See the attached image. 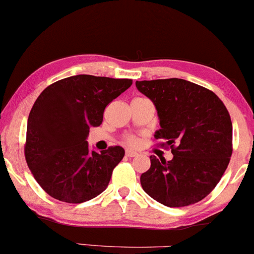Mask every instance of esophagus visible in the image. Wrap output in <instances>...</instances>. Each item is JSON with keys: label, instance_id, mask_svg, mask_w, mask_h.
I'll return each instance as SVG.
<instances>
[{"label": "esophagus", "instance_id": "1", "mask_svg": "<svg viewBox=\"0 0 254 254\" xmlns=\"http://www.w3.org/2000/svg\"><path fill=\"white\" fill-rule=\"evenodd\" d=\"M125 155H127V157H135V156H137V153H136V151H133V150L127 149V151H125Z\"/></svg>", "mask_w": 254, "mask_h": 254}]
</instances>
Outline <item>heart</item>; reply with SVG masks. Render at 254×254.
I'll use <instances>...</instances> for the list:
<instances>
[{
  "label": "heart",
  "mask_w": 254,
  "mask_h": 254,
  "mask_svg": "<svg viewBox=\"0 0 254 254\" xmlns=\"http://www.w3.org/2000/svg\"><path fill=\"white\" fill-rule=\"evenodd\" d=\"M129 142H130V143H135V138H130Z\"/></svg>",
  "instance_id": "heart-1"
}]
</instances>
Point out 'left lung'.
I'll list each match as a JSON object with an SVG mask.
<instances>
[{"label": "left lung", "mask_w": 254, "mask_h": 254, "mask_svg": "<svg viewBox=\"0 0 254 254\" xmlns=\"http://www.w3.org/2000/svg\"><path fill=\"white\" fill-rule=\"evenodd\" d=\"M136 87L156 109L160 129L154 137L173 154L170 161L150 156L142 188L170 208L199 202L214 190L232 156L228 111L211 90L183 78L136 81Z\"/></svg>", "instance_id": "left-lung-1"}]
</instances>
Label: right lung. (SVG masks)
I'll list each match as a JSON object with an SVG mask.
<instances>
[{"instance_id":"right-lung-1","label":"right lung","mask_w":254,"mask_h":254,"mask_svg":"<svg viewBox=\"0 0 254 254\" xmlns=\"http://www.w3.org/2000/svg\"><path fill=\"white\" fill-rule=\"evenodd\" d=\"M131 84L129 78L75 75L43 90L28 116L25 156L46 193L83 203L106 190L125 151L119 145L90 150L87 137L101 124L105 107Z\"/></svg>"}]
</instances>
